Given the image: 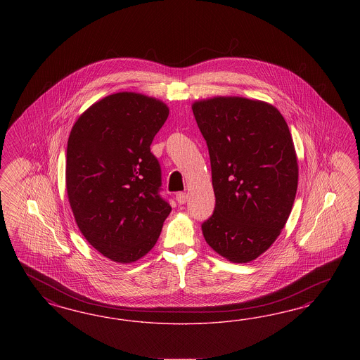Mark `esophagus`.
<instances>
[{
	"label": "esophagus",
	"instance_id": "34e87169",
	"mask_svg": "<svg viewBox=\"0 0 360 360\" xmlns=\"http://www.w3.org/2000/svg\"><path fill=\"white\" fill-rule=\"evenodd\" d=\"M175 199H176V202L179 205H185L186 202H187V194L186 193H178L176 196H175Z\"/></svg>",
	"mask_w": 360,
	"mask_h": 360
}]
</instances>
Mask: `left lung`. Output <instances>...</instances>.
Here are the masks:
<instances>
[{
  "instance_id": "obj_1",
  "label": "left lung",
  "mask_w": 360,
  "mask_h": 360,
  "mask_svg": "<svg viewBox=\"0 0 360 360\" xmlns=\"http://www.w3.org/2000/svg\"><path fill=\"white\" fill-rule=\"evenodd\" d=\"M193 112L207 142L215 193L203 236L229 262H252L278 238L295 203L292 134L280 110L260 100L217 96L195 101Z\"/></svg>"
}]
</instances>
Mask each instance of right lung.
Wrapping results in <instances>:
<instances>
[{
  "label": "right lung",
  "mask_w": 360,
  "mask_h": 360,
  "mask_svg": "<svg viewBox=\"0 0 360 360\" xmlns=\"http://www.w3.org/2000/svg\"><path fill=\"white\" fill-rule=\"evenodd\" d=\"M169 108L117 92L83 112L67 142L65 188L77 227L112 262H137L160 238L172 207L160 195L161 166L150 152Z\"/></svg>",
  "instance_id": "1"
}]
</instances>
